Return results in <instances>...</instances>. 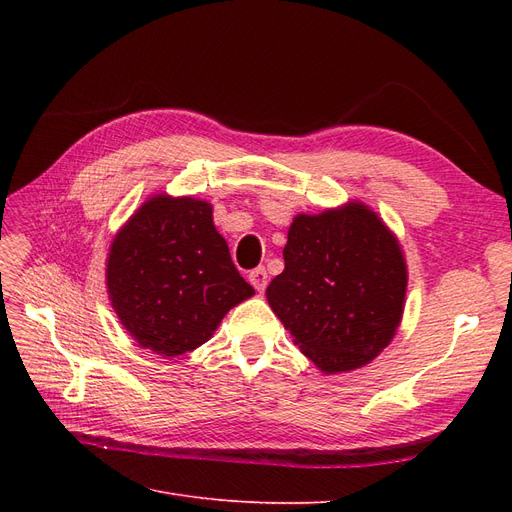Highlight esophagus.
Instances as JSON below:
<instances>
[{"instance_id":"obj_1","label":"esophagus","mask_w":512,"mask_h":512,"mask_svg":"<svg viewBox=\"0 0 512 512\" xmlns=\"http://www.w3.org/2000/svg\"><path fill=\"white\" fill-rule=\"evenodd\" d=\"M250 284L258 290V292H265V288H267V282H269V277H267V271L262 269V267H258V269H254V271H250Z\"/></svg>"}]
</instances>
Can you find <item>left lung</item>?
Masks as SVG:
<instances>
[{
	"mask_svg": "<svg viewBox=\"0 0 512 512\" xmlns=\"http://www.w3.org/2000/svg\"><path fill=\"white\" fill-rule=\"evenodd\" d=\"M284 271L267 288L273 314L322 374L371 363L404 318L408 265L395 232L361 200L299 213Z\"/></svg>",
	"mask_w": 512,
	"mask_h": 512,
	"instance_id": "8db88e82",
	"label": "left lung"
}]
</instances>
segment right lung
<instances>
[{
  "label": "right lung",
  "instance_id": "add662e5",
  "mask_svg": "<svg viewBox=\"0 0 512 512\" xmlns=\"http://www.w3.org/2000/svg\"><path fill=\"white\" fill-rule=\"evenodd\" d=\"M106 290L123 329L160 356L203 346L230 309L254 294L213 224V205L166 192L149 196L117 230Z\"/></svg>",
  "mask_w": 512,
  "mask_h": 512
}]
</instances>
